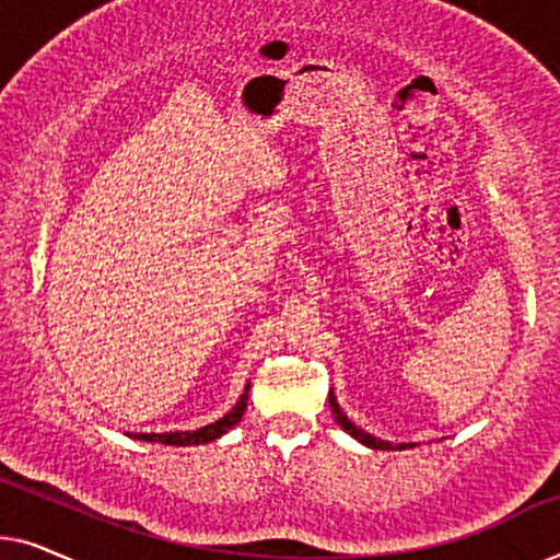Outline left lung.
<instances>
[{
  "instance_id": "obj_1",
  "label": "left lung",
  "mask_w": 560,
  "mask_h": 560,
  "mask_svg": "<svg viewBox=\"0 0 560 560\" xmlns=\"http://www.w3.org/2000/svg\"><path fill=\"white\" fill-rule=\"evenodd\" d=\"M328 405H331V412H334L336 423H339L349 435H354V439H357L359 443H364L366 448H380V451H395V448H397V451H402V448L416 446V443H397V446H393V443H389V441H380V439H374L372 433H366V431H362V428H357L347 416H343L341 405L336 402L334 389H331V393H328Z\"/></svg>"
}]
</instances>
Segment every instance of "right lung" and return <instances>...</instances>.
<instances>
[{"label":"right lung","instance_id":"add662e5","mask_svg":"<svg viewBox=\"0 0 560 560\" xmlns=\"http://www.w3.org/2000/svg\"><path fill=\"white\" fill-rule=\"evenodd\" d=\"M247 400H249V382L244 385V393L232 410L226 412L224 418L213 420V423L198 428V431H173V433H135L132 439L137 441H148V443H165V446H201V443L217 441L221 435L232 431V428L240 423L244 410H247Z\"/></svg>","mask_w":560,"mask_h":560}]
</instances>
